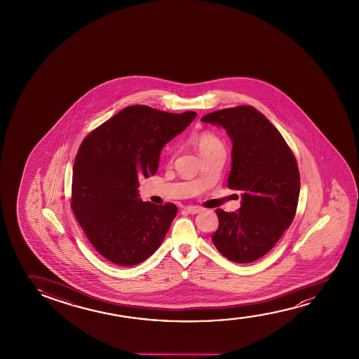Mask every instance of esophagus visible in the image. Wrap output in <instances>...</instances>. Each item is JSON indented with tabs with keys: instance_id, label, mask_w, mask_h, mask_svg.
Instances as JSON below:
<instances>
[{
	"instance_id": "esophagus-1",
	"label": "esophagus",
	"mask_w": 359,
	"mask_h": 359,
	"mask_svg": "<svg viewBox=\"0 0 359 359\" xmlns=\"http://www.w3.org/2000/svg\"><path fill=\"white\" fill-rule=\"evenodd\" d=\"M185 210H187V213H190V215H196L198 212L202 211L201 207L197 206H187L185 207Z\"/></svg>"
}]
</instances>
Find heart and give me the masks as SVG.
I'll return each mask as SVG.
<instances>
[{
  "mask_svg": "<svg viewBox=\"0 0 359 359\" xmlns=\"http://www.w3.org/2000/svg\"><path fill=\"white\" fill-rule=\"evenodd\" d=\"M195 146L201 157L213 152H224L221 138L212 133H202L195 138Z\"/></svg>",
  "mask_w": 359,
  "mask_h": 359,
  "instance_id": "b5f03b06",
  "label": "heart"
}]
</instances>
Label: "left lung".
<instances>
[{
    "label": "left lung",
    "mask_w": 359,
    "mask_h": 359,
    "mask_svg": "<svg viewBox=\"0 0 359 359\" xmlns=\"http://www.w3.org/2000/svg\"><path fill=\"white\" fill-rule=\"evenodd\" d=\"M201 121L224 128L231 138L228 187L241 191L238 211L216 210L219 226L212 241L228 260L249 264L267 254L293 222L300 191L297 161L278 130L252 107L213 111Z\"/></svg>",
    "instance_id": "left-lung-1"
}]
</instances>
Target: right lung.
Instances as JSON below:
<instances>
[{
  "mask_svg": "<svg viewBox=\"0 0 359 359\" xmlns=\"http://www.w3.org/2000/svg\"><path fill=\"white\" fill-rule=\"evenodd\" d=\"M196 118L146 105L123 109L84 138L74 159L71 207L84 234L115 265L148 259L167 236L177 208L140 198V177L154 175L165 143Z\"/></svg>",
  "mask_w": 359,
  "mask_h": 359,
  "instance_id": "obj_1",
  "label": "right lung"
}]
</instances>
